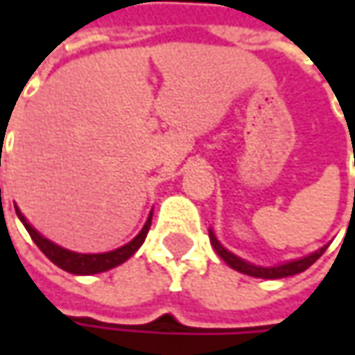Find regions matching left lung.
I'll return each mask as SVG.
<instances>
[{
    "label": "left lung",
    "mask_w": 355,
    "mask_h": 355,
    "mask_svg": "<svg viewBox=\"0 0 355 355\" xmlns=\"http://www.w3.org/2000/svg\"><path fill=\"white\" fill-rule=\"evenodd\" d=\"M209 241H211L213 249L215 252L225 261L227 265L231 266V268H235L239 272H243V275H249V277H257V279H284V277H293V275H298V272H302V270H306L308 266L314 265L318 259H320L324 251H326V247H322L316 252H312V254H308V257H302V259H296V261H291V263H284V265H277V266H257L251 265V263H247V261H243V259H239L237 254H233L231 251H227L225 247L217 241L215 237V233H213L211 229H209Z\"/></svg>",
    "instance_id": "8db88e82"
}]
</instances>
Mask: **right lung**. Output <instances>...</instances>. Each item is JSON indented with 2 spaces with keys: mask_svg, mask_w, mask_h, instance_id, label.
I'll list each match as a JSON object with an SVG mask.
<instances>
[{
  "mask_svg": "<svg viewBox=\"0 0 355 355\" xmlns=\"http://www.w3.org/2000/svg\"><path fill=\"white\" fill-rule=\"evenodd\" d=\"M15 211H17V217L21 219V223L27 229V233L35 241V245L43 251V254L47 257L49 261L55 263L62 270H67V272H73V275H96V272H104V270H110L114 266L122 265L124 261H128L130 257L142 247V243L146 241V235L150 231V225H152V213H150V217H148L146 225L142 227V231L132 239L130 243H126L124 247L110 252L87 254V252L69 251V249H62L59 245H55L53 241H49L41 233H37L33 227L27 223V219L17 209V205H15Z\"/></svg>",
  "mask_w": 355,
  "mask_h": 355,
  "instance_id": "add662e5",
  "label": "right lung"
}]
</instances>
